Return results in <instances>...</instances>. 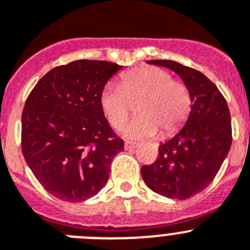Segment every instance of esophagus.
<instances>
[{
    "instance_id": "esophagus-1",
    "label": "esophagus",
    "mask_w": 250,
    "mask_h": 250,
    "mask_svg": "<svg viewBox=\"0 0 250 250\" xmlns=\"http://www.w3.org/2000/svg\"><path fill=\"white\" fill-rule=\"evenodd\" d=\"M137 143H134V142H130V141H125V149H134V148H137Z\"/></svg>"
}]
</instances>
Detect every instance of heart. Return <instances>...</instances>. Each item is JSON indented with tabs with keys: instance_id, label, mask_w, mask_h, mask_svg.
Segmentation results:
<instances>
[{
	"instance_id": "obj_1",
	"label": "heart",
	"mask_w": 250,
	"mask_h": 250,
	"mask_svg": "<svg viewBox=\"0 0 250 250\" xmlns=\"http://www.w3.org/2000/svg\"><path fill=\"white\" fill-rule=\"evenodd\" d=\"M101 107L108 122L121 128L129 118L132 104L139 103L138 118L122 133L127 138L163 137L175 133L189 116L192 100L182 82L172 81L167 71L157 67H138L121 76L120 86L105 87L101 93Z\"/></svg>"
}]
</instances>
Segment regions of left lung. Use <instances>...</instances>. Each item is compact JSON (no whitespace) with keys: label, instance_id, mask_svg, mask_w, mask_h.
<instances>
[{"label":"left lung","instance_id":"8db88e82","mask_svg":"<svg viewBox=\"0 0 250 250\" xmlns=\"http://www.w3.org/2000/svg\"><path fill=\"white\" fill-rule=\"evenodd\" d=\"M148 64L175 72L192 100L183 127L159 145L158 158L141 168L142 178L153 192L172 199H187L212 183L231 146L228 104L214 83L197 69L167 60Z\"/></svg>","mask_w":250,"mask_h":250}]
</instances>
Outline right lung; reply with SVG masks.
<instances>
[{"label": "right lung", "instance_id": "1", "mask_svg": "<svg viewBox=\"0 0 250 250\" xmlns=\"http://www.w3.org/2000/svg\"><path fill=\"white\" fill-rule=\"evenodd\" d=\"M120 66L78 60L38 81L22 112V153L44 189L77 203L107 184L111 162L125 142L101 107V93Z\"/></svg>", "mask_w": 250, "mask_h": 250}]
</instances>
